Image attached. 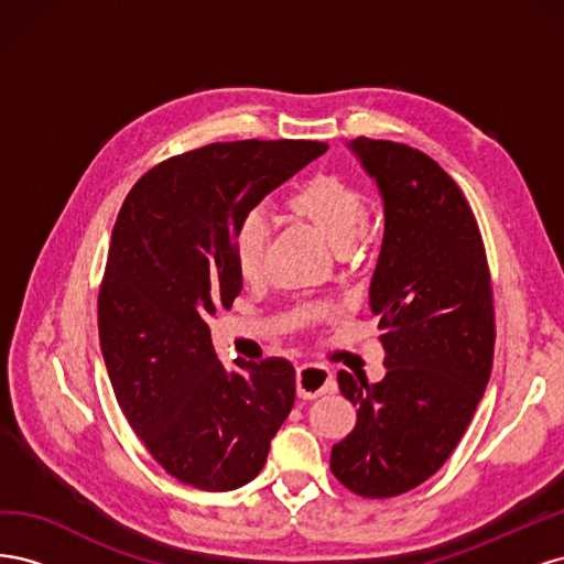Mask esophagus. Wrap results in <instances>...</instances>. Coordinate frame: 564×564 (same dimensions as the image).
<instances>
[{"mask_svg": "<svg viewBox=\"0 0 564 564\" xmlns=\"http://www.w3.org/2000/svg\"><path fill=\"white\" fill-rule=\"evenodd\" d=\"M336 390V381L329 373V369H324L319 365L305 362L296 369V392L303 400H315L324 392Z\"/></svg>", "mask_w": 564, "mask_h": 564, "instance_id": "34e87169", "label": "esophagus"}]
</instances>
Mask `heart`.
<instances>
[{
  "instance_id": "b5f03b06",
  "label": "heart",
  "mask_w": 564,
  "mask_h": 564,
  "mask_svg": "<svg viewBox=\"0 0 564 564\" xmlns=\"http://www.w3.org/2000/svg\"><path fill=\"white\" fill-rule=\"evenodd\" d=\"M280 214L289 224L308 228L322 237L338 256L350 253L371 237L367 218V199L360 187L336 174H317L299 183L280 202ZM268 247V228L259 214H247L232 232V265L245 284H256L263 278V259ZM299 315L317 319L327 315L324 305L305 303Z\"/></svg>"
}]
</instances>
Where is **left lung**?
<instances>
[{"label":"left lung","mask_w":564,"mask_h":564,"mask_svg":"<svg viewBox=\"0 0 564 564\" xmlns=\"http://www.w3.org/2000/svg\"><path fill=\"white\" fill-rule=\"evenodd\" d=\"M383 197L386 230L369 305L386 377L338 371L357 423L332 447L336 480L367 499L412 491L456 449L494 360V292L480 228L460 187L425 152L355 139Z\"/></svg>","instance_id":"left-lung-1"}]
</instances>
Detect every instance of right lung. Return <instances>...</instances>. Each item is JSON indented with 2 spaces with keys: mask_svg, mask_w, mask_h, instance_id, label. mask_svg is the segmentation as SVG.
I'll list each match as a JSON object with an SVG mask.
<instances>
[{
  "mask_svg": "<svg viewBox=\"0 0 564 564\" xmlns=\"http://www.w3.org/2000/svg\"><path fill=\"white\" fill-rule=\"evenodd\" d=\"M327 148L251 139L187 150L135 181L117 214L98 292L100 350L133 433L183 485L251 482L292 412V362L237 357L226 369L209 322L242 289L237 224Z\"/></svg>",
  "mask_w": 564,
  "mask_h": 564,
  "instance_id": "1",
  "label": "right lung"
}]
</instances>
